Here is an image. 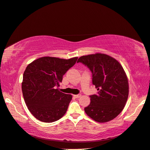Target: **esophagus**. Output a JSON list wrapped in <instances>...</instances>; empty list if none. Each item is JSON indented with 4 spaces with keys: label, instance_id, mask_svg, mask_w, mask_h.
I'll return each mask as SVG.
<instances>
[{
    "label": "esophagus",
    "instance_id": "obj_1",
    "mask_svg": "<svg viewBox=\"0 0 150 150\" xmlns=\"http://www.w3.org/2000/svg\"><path fill=\"white\" fill-rule=\"evenodd\" d=\"M74 96L76 98H79L81 97V94H76V95H74Z\"/></svg>",
    "mask_w": 150,
    "mask_h": 150
}]
</instances>
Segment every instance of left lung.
<instances>
[{"mask_svg":"<svg viewBox=\"0 0 150 150\" xmlns=\"http://www.w3.org/2000/svg\"><path fill=\"white\" fill-rule=\"evenodd\" d=\"M77 62L90 69L93 83L98 91L97 94L90 96V105L84 108L86 114L99 123L116 118L124 108L129 96L128 79L122 65L102 53L82 56Z\"/></svg>","mask_w":150,"mask_h":150,"instance_id":"obj_1","label":"left lung"}]
</instances>
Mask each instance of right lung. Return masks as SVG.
I'll list each match as a JSON object with an SVG mask.
<instances>
[{"instance_id": "obj_1", "label": "right lung", "mask_w": 150, "mask_h": 150, "mask_svg": "<svg viewBox=\"0 0 150 150\" xmlns=\"http://www.w3.org/2000/svg\"><path fill=\"white\" fill-rule=\"evenodd\" d=\"M78 57L68 59L42 57L26 67L21 84L27 108L37 120L43 122L58 120L66 113L72 96L61 93L63 76L75 64Z\"/></svg>"}]
</instances>
